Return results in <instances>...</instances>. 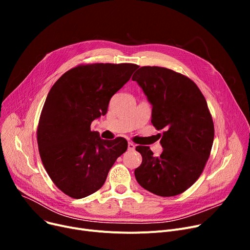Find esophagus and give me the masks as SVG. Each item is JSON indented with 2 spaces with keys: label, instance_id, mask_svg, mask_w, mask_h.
Returning a JSON list of instances; mask_svg holds the SVG:
<instances>
[{
  "label": "esophagus",
  "instance_id": "obj_1",
  "mask_svg": "<svg viewBox=\"0 0 250 250\" xmlns=\"http://www.w3.org/2000/svg\"><path fill=\"white\" fill-rule=\"evenodd\" d=\"M127 149L129 150V151H134L135 149H136V145L134 143H132V142H129L128 144H127Z\"/></svg>",
  "mask_w": 250,
  "mask_h": 250
}]
</instances>
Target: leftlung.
<instances>
[{
  "label": "left lung",
  "instance_id": "8db88e82",
  "mask_svg": "<svg viewBox=\"0 0 250 250\" xmlns=\"http://www.w3.org/2000/svg\"><path fill=\"white\" fill-rule=\"evenodd\" d=\"M132 79L152 104L151 123L164 129L159 157L147 146L136 148L143 158L136 179L154 194H180L198 180L211 154L215 129L206 98L189 78L170 69L147 65Z\"/></svg>",
  "mask_w": 250,
  "mask_h": 250
}]
</instances>
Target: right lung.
<instances>
[{
  "label": "right lung",
  "mask_w": 250,
  "mask_h": 250,
  "mask_svg": "<svg viewBox=\"0 0 250 250\" xmlns=\"http://www.w3.org/2000/svg\"><path fill=\"white\" fill-rule=\"evenodd\" d=\"M139 68L135 63L79 64L49 90L37 126L42 164L56 187L73 199L97 191L127 149L124 138L102 140L90 125L106 114L110 98Z\"/></svg>",
  "instance_id": "1"
}]
</instances>
